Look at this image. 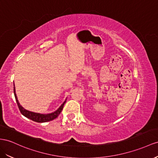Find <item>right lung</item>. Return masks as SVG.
Instances as JSON below:
<instances>
[{
    "instance_id": "right-lung-1",
    "label": "right lung",
    "mask_w": 158,
    "mask_h": 158,
    "mask_svg": "<svg viewBox=\"0 0 158 158\" xmlns=\"http://www.w3.org/2000/svg\"><path fill=\"white\" fill-rule=\"evenodd\" d=\"M14 95L15 97L16 102H17L18 107L19 108V110H20V111H21V114L24 116L26 117V118H29L34 121H36V122H38V123L47 122V121H52L57 118L58 115L60 114V112H61L63 108V106H64V104L65 103L66 100H67V99H65V101H64V102L61 104V106H60L55 111L51 113V114H39V113H35L33 111H28V110H25L24 107H23L21 105H20L19 101H18V99H17V94H16L15 87H14Z\"/></svg>"
}]
</instances>
